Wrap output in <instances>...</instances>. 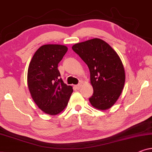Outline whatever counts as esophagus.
Segmentation results:
<instances>
[{"label": "esophagus", "instance_id": "esophagus-1", "mask_svg": "<svg viewBox=\"0 0 152 152\" xmlns=\"http://www.w3.org/2000/svg\"><path fill=\"white\" fill-rule=\"evenodd\" d=\"M81 86H82V84H79L77 85H75V88L77 90H80Z\"/></svg>", "mask_w": 152, "mask_h": 152}]
</instances>
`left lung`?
I'll return each instance as SVG.
<instances>
[{"label":"left lung","instance_id":"1","mask_svg":"<svg viewBox=\"0 0 152 152\" xmlns=\"http://www.w3.org/2000/svg\"><path fill=\"white\" fill-rule=\"evenodd\" d=\"M72 49L90 70L93 94L89 101L99 110L110 109L119 98L125 82V72L117 53L104 41L95 38L76 43Z\"/></svg>","mask_w":152,"mask_h":152}]
</instances>
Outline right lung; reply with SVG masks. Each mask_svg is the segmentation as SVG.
<instances>
[{
	"mask_svg": "<svg viewBox=\"0 0 152 152\" xmlns=\"http://www.w3.org/2000/svg\"><path fill=\"white\" fill-rule=\"evenodd\" d=\"M68 50L65 45L48 44L35 52L28 70V86L33 100L44 113L55 115L66 107L72 91L64 84L58 64Z\"/></svg>",
	"mask_w": 152,
	"mask_h": 152,
	"instance_id": "1",
	"label": "right lung"
}]
</instances>
